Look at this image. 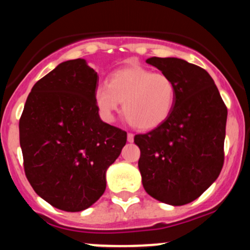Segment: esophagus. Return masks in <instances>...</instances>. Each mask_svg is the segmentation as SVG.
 I'll list each match as a JSON object with an SVG mask.
<instances>
[{
    "mask_svg": "<svg viewBox=\"0 0 250 250\" xmlns=\"http://www.w3.org/2000/svg\"><path fill=\"white\" fill-rule=\"evenodd\" d=\"M127 140H128V142H133L134 141V135L131 134V133H128Z\"/></svg>",
    "mask_w": 250,
    "mask_h": 250,
    "instance_id": "34e87169",
    "label": "esophagus"
}]
</instances>
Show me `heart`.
Segmentation results:
<instances>
[{"instance_id":"heart-1","label":"heart","mask_w":250,"mask_h":250,"mask_svg":"<svg viewBox=\"0 0 250 250\" xmlns=\"http://www.w3.org/2000/svg\"><path fill=\"white\" fill-rule=\"evenodd\" d=\"M94 101L107 121H113L123 102V114L129 123L141 130H150L161 125L173 111L176 87L166 74L133 65L114 71L108 83H100Z\"/></svg>"}]
</instances>
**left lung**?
I'll use <instances>...</instances> for the list:
<instances>
[{"instance_id": "1", "label": "left lung", "mask_w": 250, "mask_h": 250, "mask_svg": "<svg viewBox=\"0 0 250 250\" xmlns=\"http://www.w3.org/2000/svg\"><path fill=\"white\" fill-rule=\"evenodd\" d=\"M173 80L176 101L161 125L135 135L145 190L171 206L196 200L219 177L225 162L227 107L203 68L176 57H150Z\"/></svg>"}]
</instances>
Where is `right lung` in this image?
I'll use <instances>...</instances> for the list:
<instances>
[{"label":"right lung","instance_id":"add662e5","mask_svg":"<svg viewBox=\"0 0 250 250\" xmlns=\"http://www.w3.org/2000/svg\"><path fill=\"white\" fill-rule=\"evenodd\" d=\"M99 76L83 59L60 63L39 80L20 119L24 173L53 207L81 211L105 190V171L121 154L127 133L100 119Z\"/></svg>","mask_w":250,"mask_h":250}]
</instances>
